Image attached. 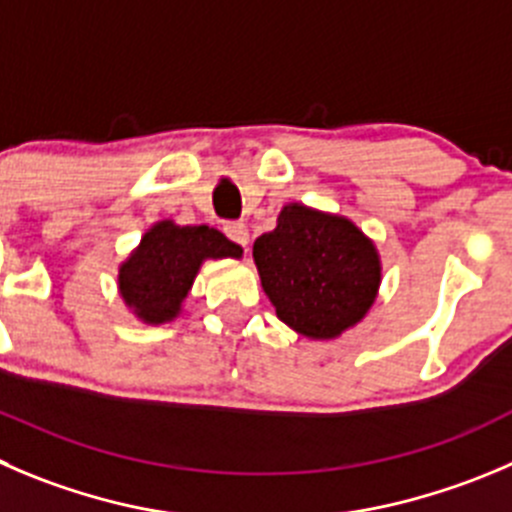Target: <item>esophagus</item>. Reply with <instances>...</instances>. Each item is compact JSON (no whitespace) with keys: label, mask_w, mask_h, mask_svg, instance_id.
<instances>
[{"label":"esophagus","mask_w":512,"mask_h":512,"mask_svg":"<svg viewBox=\"0 0 512 512\" xmlns=\"http://www.w3.org/2000/svg\"><path fill=\"white\" fill-rule=\"evenodd\" d=\"M223 233H226V236L231 238L233 243H238V246H243V248L248 246V228H246V223L228 221L226 226H223Z\"/></svg>","instance_id":"obj_1"}]
</instances>
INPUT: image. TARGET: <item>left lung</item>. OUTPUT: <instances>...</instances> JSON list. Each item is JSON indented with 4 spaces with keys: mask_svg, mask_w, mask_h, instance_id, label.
I'll use <instances>...</instances> for the list:
<instances>
[{
    "mask_svg": "<svg viewBox=\"0 0 512 512\" xmlns=\"http://www.w3.org/2000/svg\"><path fill=\"white\" fill-rule=\"evenodd\" d=\"M276 316L304 337L332 339L357 324L379 286L372 241L339 216L286 206L274 231L253 243Z\"/></svg>",
    "mask_w": 512,
    "mask_h": 512,
    "instance_id": "8db88e82",
    "label": "left lung"
}]
</instances>
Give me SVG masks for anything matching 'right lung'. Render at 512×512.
Returning <instances> with one entry per match:
<instances>
[{
	"mask_svg": "<svg viewBox=\"0 0 512 512\" xmlns=\"http://www.w3.org/2000/svg\"><path fill=\"white\" fill-rule=\"evenodd\" d=\"M241 256V246L208 226L160 221L120 266V294L148 324L170 321L191 291L203 259Z\"/></svg>",
	"mask_w": 512,
	"mask_h": 512,
	"instance_id": "add662e5",
	"label": "right lung"
}]
</instances>
